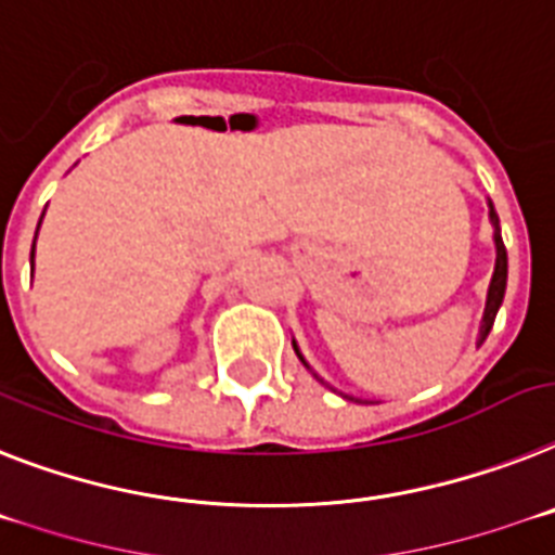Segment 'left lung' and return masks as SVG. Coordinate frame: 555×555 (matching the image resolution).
I'll use <instances>...</instances> for the list:
<instances>
[{"instance_id":"1","label":"left lung","mask_w":555,"mask_h":555,"mask_svg":"<svg viewBox=\"0 0 555 555\" xmlns=\"http://www.w3.org/2000/svg\"><path fill=\"white\" fill-rule=\"evenodd\" d=\"M488 217H491V225H493V245H496V264H493V276H491V285H488V299H486V313H482V321H479V338H477V347L488 338V333H491L493 327V319H496V313H500L502 307V299H505V287H507V250H505V242H502V234H500V217H496V211H493V206L488 203ZM293 349H296V356H299L301 364L310 370V364L305 361V356L299 352V347H296V341H293ZM319 378V375H315ZM321 380V378H319ZM324 384V380H321ZM347 398V395H344ZM352 400V398H349Z\"/></svg>"}]
</instances>
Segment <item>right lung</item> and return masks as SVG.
<instances>
[{
  "instance_id": "add662e5",
  "label": "right lung",
  "mask_w": 555,
  "mask_h": 555,
  "mask_svg": "<svg viewBox=\"0 0 555 555\" xmlns=\"http://www.w3.org/2000/svg\"><path fill=\"white\" fill-rule=\"evenodd\" d=\"M33 250H36V240H33ZM33 250H30V259H33Z\"/></svg>"
}]
</instances>
